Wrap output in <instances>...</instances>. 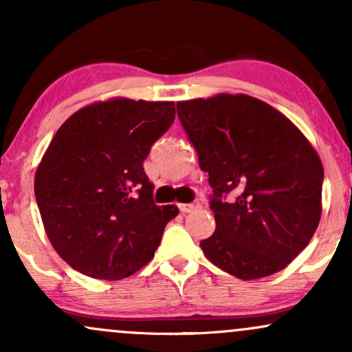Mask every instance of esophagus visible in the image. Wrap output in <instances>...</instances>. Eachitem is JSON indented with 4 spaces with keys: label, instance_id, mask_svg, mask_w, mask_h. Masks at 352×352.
I'll return each mask as SVG.
<instances>
[{
    "label": "esophagus",
    "instance_id": "1",
    "mask_svg": "<svg viewBox=\"0 0 352 352\" xmlns=\"http://www.w3.org/2000/svg\"><path fill=\"white\" fill-rule=\"evenodd\" d=\"M179 208H180V212L182 213H190V212H193V210H199L200 208V204H182V205H179Z\"/></svg>",
    "mask_w": 352,
    "mask_h": 352
}]
</instances>
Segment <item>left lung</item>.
<instances>
[{"label": "left lung", "instance_id": "left-lung-1", "mask_svg": "<svg viewBox=\"0 0 352 352\" xmlns=\"http://www.w3.org/2000/svg\"><path fill=\"white\" fill-rule=\"evenodd\" d=\"M177 116L213 188L217 228L200 241L205 256L245 281L286 268L321 218L324 170L309 140L246 94L182 100Z\"/></svg>", "mask_w": 352, "mask_h": 352}]
</instances>
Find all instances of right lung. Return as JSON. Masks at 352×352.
I'll return each mask as SVG.
<instances>
[{
  "label": "right lung",
  "mask_w": 352,
  "mask_h": 352,
  "mask_svg": "<svg viewBox=\"0 0 352 352\" xmlns=\"http://www.w3.org/2000/svg\"><path fill=\"white\" fill-rule=\"evenodd\" d=\"M173 119V102L117 98L79 109L58 129L34 195L46 235L71 268L114 281L152 260L179 208L155 205L144 160Z\"/></svg>",
  "instance_id": "1"
}]
</instances>
